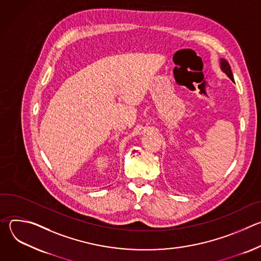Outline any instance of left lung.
Here are the masks:
<instances>
[{
  "instance_id": "obj_1",
  "label": "left lung",
  "mask_w": 261,
  "mask_h": 261,
  "mask_svg": "<svg viewBox=\"0 0 261 261\" xmlns=\"http://www.w3.org/2000/svg\"><path fill=\"white\" fill-rule=\"evenodd\" d=\"M220 68L222 70L223 73H225L226 75L234 83V80H233V74H232V71L230 69V65L228 64V62L225 60V59H220Z\"/></svg>"
}]
</instances>
